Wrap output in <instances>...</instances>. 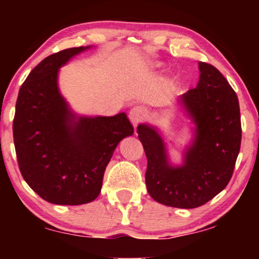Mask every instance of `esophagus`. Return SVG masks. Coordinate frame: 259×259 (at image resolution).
Returning a JSON list of instances; mask_svg holds the SVG:
<instances>
[{
    "instance_id": "obj_1",
    "label": "esophagus",
    "mask_w": 259,
    "mask_h": 259,
    "mask_svg": "<svg viewBox=\"0 0 259 259\" xmlns=\"http://www.w3.org/2000/svg\"><path fill=\"white\" fill-rule=\"evenodd\" d=\"M145 115H146V108L143 106H134L128 113V118L134 126L139 123L145 118Z\"/></svg>"
}]
</instances>
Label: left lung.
<instances>
[{
	"label": "left lung",
	"mask_w": 259,
	"mask_h": 259,
	"mask_svg": "<svg viewBox=\"0 0 259 259\" xmlns=\"http://www.w3.org/2000/svg\"><path fill=\"white\" fill-rule=\"evenodd\" d=\"M199 72L197 87L178 100L194 125L183 164H171L155 127L140 123L137 128L147 157V191L166 206L194 208L217 196L231 179L240 150L242 125L236 92L212 65L199 62Z\"/></svg>",
	"instance_id": "8db88e82"
}]
</instances>
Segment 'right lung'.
Wrapping results in <instances>:
<instances>
[{
    "label": "right lung",
    "instance_id": "obj_1",
    "mask_svg": "<svg viewBox=\"0 0 259 259\" xmlns=\"http://www.w3.org/2000/svg\"><path fill=\"white\" fill-rule=\"evenodd\" d=\"M90 48H68L47 56L29 73L17 97L13 134L21 175L52 204L93 201L113 152L133 134L123 112L77 115L60 93L59 69Z\"/></svg>",
    "mask_w": 259,
    "mask_h": 259
}]
</instances>
